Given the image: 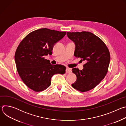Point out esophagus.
I'll return each instance as SVG.
<instances>
[{
	"instance_id": "esophagus-1",
	"label": "esophagus",
	"mask_w": 126,
	"mask_h": 126,
	"mask_svg": "<svg viewBox=\"0 0 126 126\" xmlns=\"http://www.w3.org/2000/svg\"><path fill=\"white\" fill-rule=\"evenodd\" d=\"M66 72L67 73H71L72 72V71H71V70L70 68H67L66 70Z\"/></svg>"
}]
</instances>
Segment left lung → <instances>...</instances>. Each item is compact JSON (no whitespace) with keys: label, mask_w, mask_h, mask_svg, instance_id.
<instances>
[{"label":"left lung","mask_w":126,"mask_h":126,"mask_svg":"<svg viewBox=\"0 0 126 126\" xmlns=\"http://www.w3.org/2000/svg\"><path fill=\"white\" fill-rule=\"evenodd\" d=\"M68 37L75 45L74 55L85 61L83 68H73L77 80L72 87L81 92L95 88L105 77L110 61L108 49L103 41L91 32H67Z\"/></svg>","instance_id":"8db88e82"}]
</instances>
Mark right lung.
<instances>
[{
    "label": "right lung",
    "instance_id": "obj_1",
    "mask_svg": "<svg viewBox=\"0 0 126 126\" xmlns=\"http://www.w3.org/2000/svg\"><path fill=\"white\" fill-rule=\"evenodd\" d=\"M66 34L47 28L37 29L28 34L18 46L14 57L18 73L33 91L44 90L50 85L54 75L65 73V66L52 65L44 56L52 54L54 46Z\"/></svg>",
    "mask_w": 126,
    "mask_h": 126
}]
</instances>
